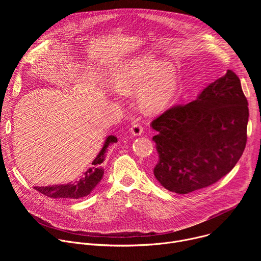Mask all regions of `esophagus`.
Wrapping results in <instances>:
<instances>
[{"instance_id": "esophagus-1", "label": "esophagus", "mask_w": 261, "mask_h": 261, "mask_svg": "<svg viewBox=\"0 0 261 261\" xmlns=\"http://www.w3.org/2000/svg\"><path fill=\"white\" fill-rule=\"evenodd\" d=\"M130 131H131V133H132L134 136H140V135L142 134L143 129H142V127H141V125H140L139 123H134V124L132 125Z\"/></svg>"}]
</instances>
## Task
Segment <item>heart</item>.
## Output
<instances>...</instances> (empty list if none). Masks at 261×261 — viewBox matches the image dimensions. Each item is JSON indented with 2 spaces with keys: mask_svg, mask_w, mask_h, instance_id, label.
<instances>
[{
  "mask_svg": "<svg viewBox=\"0 0 261 261\" xmlns=\"http://www.w3.org/2000/svg\"><path fill=\"white\" fill-rule=\"evenodd\" d=\"M111 88L121 95L137 91L139 106L155 114L171 102L177 88L176 72L170 63L146 55L124 64L113 79Z\"/></svg>",
  "mask_w": 261,
  "mask_h": 261,
  "instance_id": "obj_1",
  "label": "heart"
}]
</instances>
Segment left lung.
<instances>
[{
	"label": "left lung",
	"mask_w": 261,
	"mask_h": 261,
	"mask_svg": "<svg viewBox=\"0 0 261 261\" xmlns=\"http://www.w3.org/2000/svg\"><path fill=\"white\" fill-rule=\"evenodd\" d=\"M248 101L237 74L227 70L186 105L152 122L159 155L154 175L171 192L187 194L226 175L247 142Z\"/></svg>",
	"instance_id": "left-lung-1"
}]
</instances>
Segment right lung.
I'll return each instance as SVG.
<instances>
[{
  "label": "right lung",
  "mask_w": 261,
  "mask_h": 261,
  "mask_svg": "<svg viewBox=\"0 0 261 261\" xmlns=\"http://www.w3.org/2000/svg\"><path fill=\"white\" fill-rule=\"evenodd\" d=\"M118 142V138L114 135H109L104 141L101 151L92 162L90 167L79 179L73 182L48 186V187H34L35 190L51 198H64V199H80L88 196L97 187L101 181L104 170L100 166L105 159V154L110 144Z\"/></svg>",
  "instance_id": "right-lung-1"
}]
</instances>
